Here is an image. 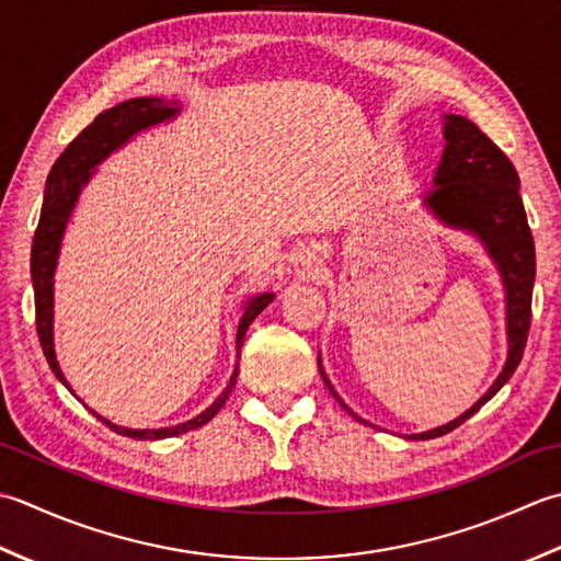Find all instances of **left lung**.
<instances>
[{
	"mask_svg": "<svg viewBox=\"0 0 561 561\" xmlns=\"http://www.w3.org/2000/svg\"><path fill=\"white\" fill-rule=\"evenodd\" d=\"M445 152L436 171V191L426 196V205L443 222L460 230L474 232L486 244L506 285V314H508V360L504 373L489 387L479 402L467 409L450 424L426 433H414L411 440H428L450 433L465 424L474 411L482 409L511 375L516 373L523 358L525 341L530 331L533 314V283H535V242L528 227V215L520 198V179L511 159L477 128L472 121L462 116H445ZM327 387L339 399L348 414L353 411L341 402L334 387ZM356 416V414H353ZM358 419V416H356ZM363 421V419H358Z\"/></svg>",
	"mask_w": 561,
	"mask_h": 561,
	"instance_id": "obj_1",
	"label": "left lung"
}]
</instances>
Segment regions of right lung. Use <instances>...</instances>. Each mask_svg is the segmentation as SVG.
Returning <instances> with one entry per match:
<instances>
[{
    "mask_svg": "<svg viewBox=\"0 0 561 561\" xmlns=\"http://www.w3.org/2000/svg\"><path fill=\"white\" fill-rule=\"evenodd\" d=\"M176 101H164V99H130L123 101V104L113 106L104 113H99L94 123L87 125V128L79 133L75 140L67 145V150L57 157V162L50 169L48 184H45V198H43V208H41V220L36 227V234H33V244H31V278H33V293H36V331L41 339V346L45 358H48V365L53 373L60 377V382L70 390L65 375L60 370V365L55 360V351H53V273H55V261H57V251H60V239L65 232L67 217H70L79 191L89 181L91 169H94L101 159L108 157L116 147L123 142H128L135 133H140L150 125L162 123L171 116H176ZM273 300V293H264L251 297L242 322H239L237 329V351L244 344V334L249 324L266 310ZM237 385V368L230 377V385L225 387V392L215 399V402L203 411L201 416L186 421V424L171 426V428H157V431H133V428H123L111 424V421L101 419L94 414L99 421L121 433V436L128 438H140V440H159V438H171L179 436V433H188L196 431L203 424L217 414L222 409V404L230 397L232 387Z\"/></svg>",
    "mask_w": 561,
    "mask_h": 561,
    "instance_id": "add662e5",
    "label": "right lung"
}]
</instances>
